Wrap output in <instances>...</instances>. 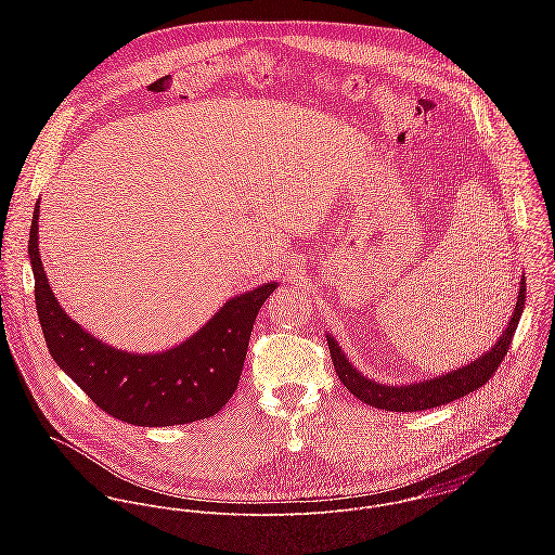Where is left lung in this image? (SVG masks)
Here are the masks:
<instances>
[{"mask_svg":"<svg viewBox=\"0 0 555 555\" xmlns=\"http://www.w3.org/2000/svg\"><path fill=\"white\" fill-rule=\"evenodd\" d=\"M524 304H526V275H521V282H519V295H517L513 318L508 320L502 337L493 344L491 350H487L482 357H478L476 361L455 370V372L442 374V376L431 378V380L414 383V385L391 387V385L374 383L348 363L339 344L331 335H326V344H328L333 367H335L339 380L357 399H361V401H365L374 408H380V410L418 412V410L444 405V403L455 401L460 397L470 396L478 387L489 383V378L495 374L498 365L502 363V359L508 352L515 328H517L519 318L524 312Z\"/></svg>","mask_w":555,"mask_h":555,"instance_id":"1","label":"left lung"}]
</instances>
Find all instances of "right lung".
Instances as JSON below:
<instances>
[{
	"instance_id": "add662e5",
	"label": "right lung",
	"mask_w": 555,
	"mask_h": 555,
	"mask_svg": "<svg viewBox=\"0 0 555 555\" xmlns=\"http://www.w3.org/2000/svg\"><path fill=\"white\" fill-rule=\"evenodd\" d=\"M38 214L29 229V262L40 326L53 361L106 414L139 427H166L209 418L237 389L258 310L278 288L262 284L233 297L183 344L134 354L102 344L57 304L38 249Z\"/></svg>"
}]
</instances>
